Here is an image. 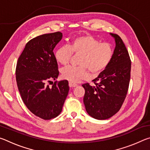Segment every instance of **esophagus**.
I'll list each match as a JSON object with an SVG mask.
<instances>
[{"label": "esophagus", "mask_w": 150, "mask_h": 150, "mask_svg": "<svg viewBox=\"0 0 150 150\" xmlns=\"http://www.w3.org/2000/svg\"><path fill=\"white\" fill-rule=\"evenodd\" d=\"M69 85L70 87H77V84H75V83H71V82H69Z\"/></svg>", "instance_id": "esophagus-1"}]
</instances>
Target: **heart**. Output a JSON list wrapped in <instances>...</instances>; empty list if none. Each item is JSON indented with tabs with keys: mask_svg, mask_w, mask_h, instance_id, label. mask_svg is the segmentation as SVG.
<instances>
[{
	"mask_svg": "<svg viewBox=\"0 0 150 150\" xmlns=\"http://www.w3.org/2000/svg\"><path fill=\"white\" fill-rule=\"evenodd\" d=\"M81 55L79 67L67 66L62 70V76L65 79L76 83L84 79L88 71L93 75L103 71L112 59L114 50L108 43L100 42L91 35H82L73 38L68 46H62L55 50L54 57L61 65L69 63L72 55Z\"/></svg>",
	"mask_w": 150,
	"mask_h": 150,
	"instance_id": "obj_1",
	"label": "heart"
}]
</instances>
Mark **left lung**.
I'll return each instance as SVG.
<instances>
[{"mask_svg":"<svg viewBox=\"0 0 150 150\" xmlns=\"http://www.w3.org/2000/svg\"><path fill=\"white\" fill-rule=\"evenodd\" d=\"M110 34L116 46L109 65L93 81L85 83L83 103L87 112L97 120H105L118 112L125 99L130 79L131 61L122 40L118 35Z\"/></svg>","mask_w":150,"mask_h":150,"instance_id":"8db88e82","label":"left lung"}]
</instances>
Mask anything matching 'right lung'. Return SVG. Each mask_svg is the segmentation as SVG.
I'll return each instance as SVG.
<instances>
[{
  "mask_svg": "<svg viewBox=\"0 0 150 150\" xmlns=\"http://www.w3.org/2000/svg\"><path fill=\"white\" fill-rule=\"evenodd\" d=\"M63 34L59 32L43 34L27 43L18 59L16 79L25 105L34 115L50 120L59 115L69 93L67 80L47 83L59 75L54 49Z\"/></svg>",
  "mask_w": 150,
  "mask_h": 150,
  "instance_id": "add662e5",
  "label": "right lung"
}]
</instances>
